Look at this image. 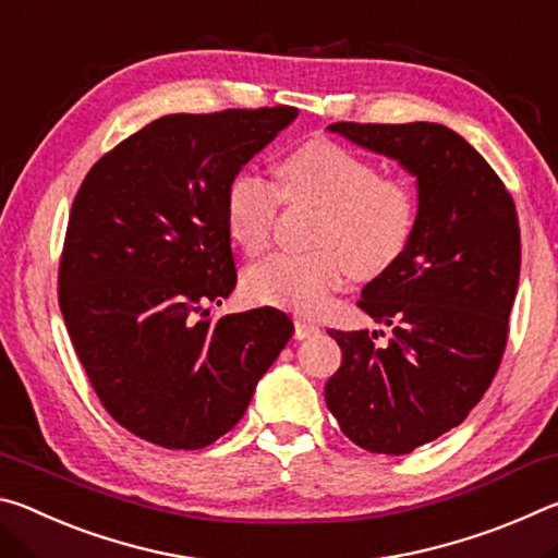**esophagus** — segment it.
<instances>
[{
  "label": "esophagus",
  "mask_w": 558,
  "mask_h": 558,
  "mask_svg": "<svg viewBox=\"0 0 558 558\" xmlns=\"http://www.w3.org/2000/svg\"><path fill=\"white\" fill-rule=\"evenodd\" d=\"M319 332V327L307 317H295V339H307Z\"/></svg>",
  "instance_id": "34e87169"
}]
</instances>
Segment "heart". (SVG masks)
<instances>
[{
  "label": "heart",
  "mask_w": 558,
  "mask_h": 558,
  "mask_svg": "<svg viewBox=\"0 0 558 558\" xmlns=\"http://www.w3.org/2000/svg\"><path fill=\"white\" fill-rule=\"evenodd\" d=\"M282 202L317 204L310 251H282L245 270V290L266 305L315 313L349 270L379 276L415 235L421 199L411 182L379 174L369 157L335 140H307L278 162V184L258 169H239L223 194V221L245 253L270 243Z\"/></svg>",
  "instance_id": "obj_1"
}]
</instances>
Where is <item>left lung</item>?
I'll list each match as a JSON object with an SVG mask.
<instances>
[{
	"label": "left lung",
	"instance_id": "1",
	"mask_svg": "<svg viewBox=\"0 0 558 558\" xmlns=\"http://www.w3.org/2000/svg\"><path fill=\"white\" fill-rule=\"evenodd\" d=\"M329 130L418 179L409 251L356 302L393 327L389 344H376L369 329H327L342 347V366L325 386L339 428L359 448L405 456L460 426L502 364L522 263L517 209L485 157L436 122Z\"/></svg>",
	"mask_w": 558,
	"mask_h": 558
}]
</instances>
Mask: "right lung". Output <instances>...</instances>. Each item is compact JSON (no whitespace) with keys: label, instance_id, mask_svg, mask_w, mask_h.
<instances>
[{"label":"right lung","instance_id":"obj_1","mask_svg":"<svg viewBox=\"0 0 558 558\" xmlns=\"http://www.w3.org/2000/svg\"><path fill=\"white\" fill-rule=\"evenodd\" d=\"M298 108L177 112L102 155L75 194L59 260L65 329L112 418L169 450L241 421L292 337L276 307L209 319L235 288L223 194Z\"/></svg>","mask_w":558,"mask_h":558}]
</instances>
